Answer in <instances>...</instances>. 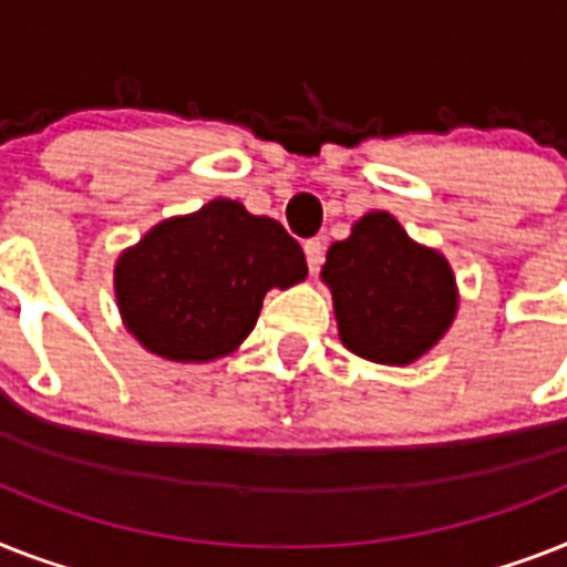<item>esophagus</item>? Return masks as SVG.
<instances>
[{
    "label": "esophagus",
    "instance_id": "34e87169",
    "mask_svg": "<svg viewBox=\"0 0 567 567\" xmlns=\"http://www.w3.org/2000/svg\"><path fill=\"white\" fill-rule=\"evenodd\" d=\"M306 259H308V270H311V274H317V270H320V265H323V259H326L323 238H308V241H306Z\"/></svg>",
    "mask_w": 567,
    "mask_h": 567
}]
</instances>
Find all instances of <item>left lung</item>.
<instances>
[{"mask_svg": "<svg viewBox=\"0 0 567 567\" xmlns=\"http://www.w3.org/2000/svg\"><path fill=\"white\" fill-rule=\"evenodd\" d=\"M343 347L375 363H413L449 331L457 285L449 261L413 241L390 212H370L326 252Z\"/></svg>", "mask_w": 567, "mask_h": 567, "instance_id": "left-lung-1", "label": "left lung"}]
</instances>
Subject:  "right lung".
<instances>
[{"mask_svg":"<svg viewBox=\"0 0 567 567\" xmlns=\"http://www.w3.org/2000/svg\"><path fill=\"white\" fill-rule=\"evenodd\" d=\"M306 274L302 247L279 220L218 197L127 247L116 261V299L148 352L204 363L238 349L270 288L285 291Z\"/></svg>","mask_w":567,"mask_h":567,"instance_id":"add662e5","label":"right lung"}]
</instances>
